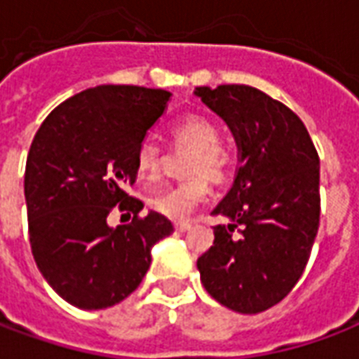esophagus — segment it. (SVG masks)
I'll return each instance as SVG.
<instances>
[{"label":"esophagus","instance_id":"34e87169","mask_svg":"<svg viewBox=\"0 0 359 359\" xmlns=\"http://www.w3.org/2000/svg\"><path fill=\"white\" fill-rule=\"evenodd\" d=\"M175 229H177L179 233H187V231H190V229H192V225H190V223H177V225H175Z\"/></svg>","mask_w":359,"mask_h":359}]
</instances>
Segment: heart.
Instances as JSON below:
<instances>
[{
  "label": "heart",
  "instance_id": "1",
  "mask_svg": "<svg viewBox=\"0 0 359 359\" xmlns=\"http://www.w3.org/2000/svg\"><path fill=\"white\" fill-rule=\"evenodd\" d=\"M172 136L179 146L194 149L187 165V177L149 198V208L172 221H182L208 200V180H223L231 167V151L221 144V133L210 118L188 115L172 125ZM136 167L144 177H156L161 167V148L156 140L146 138L136 149Z\"/></svg>",
  "mask_w": 359,
  "mask_h": 359
}]
</instances>
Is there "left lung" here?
I'll return each instance as SVG.
<instances>
[{
    "label": "left lung",
    "instance_id": "1",
    "mask_svg": "<svg viewBox=\"0 0 359 359\" xmlns=\"http://www.w3.org/2000/svg\"><path fill=\"white\" fill-rule=\"evenodd\" d=\"M194 95L225 121L238 149L233 187L211 211L229 225L213 226L198 271L221 306L259 313L292 290L308 264L319 229V156L298 115L262 90L223 84Z\"/></svg>",
    "mask_w": 359,
    "mask_h": 359
}]
</instances>
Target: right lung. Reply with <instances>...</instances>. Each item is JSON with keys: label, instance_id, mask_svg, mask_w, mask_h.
I'll list each match as a JSON object with an SVG mask.
<instances>
[{"label": "right lung", "instance_id": "add662e5", "mask_svg": "<svg viewBox=\"0 0 359 359\" xmlns=\"http://www.w3.org/2000/svg\"><path fill=\"white\" fill-rule=\"evenodd\" d=\"M171 92L95 86L69 97L38 128L25 171L28 234L38 269L81 309H105L138 288L154 244L172 233L125 190L136 180V149L167 109ZM117 205L133 223L109 227Z\"/></svg>", "mask_w": 359, "mask_h": 359}]
</instances>
